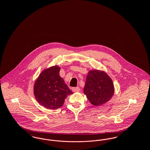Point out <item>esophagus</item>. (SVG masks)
<instances>
[{
  "mask_svg": "<svg viewBox=\"0 0 150 150\" xmlns=\"http://www.w3.org/2000/svg\"><path fill=\"white\" fill-rule=\"evenodd\" d=\"M72 91L74 92H79L80 91V88L79 87H74L72 88Z\"/></svg>",
  "mask_w": 150,
  "mask_h": 150,
  "instance_id": "obj_1",
  "label": "esophagus"
}]
</instances>
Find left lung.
Listing matches in <instances>:
<instances>
[{
    "instance_id": "obj_1",
    "label": "left lung",
    "mask_w": 150,
    "mask_h": 150,
    "mask_svg": "<svg viewBox=\"0 0 150 150\" xmlns=\"http://www.w3.org/2000/svg\"><path fill=\"white\" fill-rule=\"evenodd\" d=\"M84 93L94 106L102 105L107 103L114 95L112 80L105 71L90 70L86 78Z\"/></svg>"
}]
</instances>
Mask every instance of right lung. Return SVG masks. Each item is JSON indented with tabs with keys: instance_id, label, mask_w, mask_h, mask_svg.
I'll use <instances>...</instances> for the list:
<instances>
[{
	"instance_id": "right-lung-1",
	"label": "right lung",
	"mask_w": 150,
	"mask_h": 150,
	"mask_svg": "<svg viewBox=\"0 0 150 150\" xmlns=\"http://www.w3.org/2000/svg\"><path fill=\"white\" fill-rule=\"evenodd\" d=\"M60 67L57 65L44 69L36 79L34 94L39 103L48 109L61 107L64 100L72 92L59 76Z\"/></svg>"
}]
</instances>
